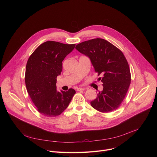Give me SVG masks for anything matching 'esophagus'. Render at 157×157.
I'll return each mask as SVG.
<instances>
[{"label":"esophagus","instance_id":"1","mask_svg":"<svg viewBox=\"0 0 157 157\" xmlns=\"http://www.w3.org/2000/svg\"><path fill=\"white\" fill-rule=\"evenodd\" d=\"M84 88H81V87H78L76 89V91H84Z\"/></svg>","mask_w":157,"mask_h":157}]
</instances>
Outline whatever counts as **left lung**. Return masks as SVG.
<instances>
[{
  "instance_id": "8db88e82",
  "label": "left lung",
  "mask_w": 157,
  "mask_h": 157,
  "mask_svg": "<svg viewBox=\"0 0 157 157\" xmlns=\"http://www.w3.org/2000/svg\"><path fill=\"white\" fill-rule=\"evenodd\" d=\"M76 49L91 59L94 71L102 82L103 90L91 102V106L103 113L119 108L131 82L128 62L123 53L102 38H94L78 44Z\"/></svg>"
}]
</instances>
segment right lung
<instances>
[{"label":"right lung","instance_id":"right-lung-1","mask_svg":"<svg viewBox=\"0 0 157 157\" xmlns=\"http://www.w3.org/2000/svg\"><path fill=\"white\" fill-rule=\"evenodd\" d=\"M75 44L47 41L30 56L26 65L25 81L27 92L37 110L47 117L60 115L68 107L75 89L56 90V78L62 71V61Z\"/></svg>","mask_w":157,"mask_h":157}]
</instances>
